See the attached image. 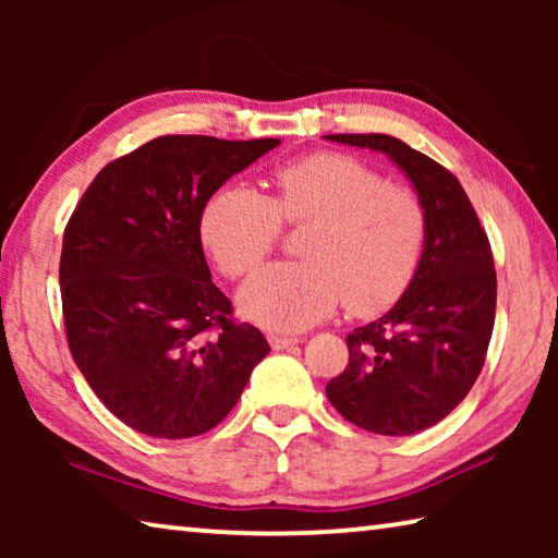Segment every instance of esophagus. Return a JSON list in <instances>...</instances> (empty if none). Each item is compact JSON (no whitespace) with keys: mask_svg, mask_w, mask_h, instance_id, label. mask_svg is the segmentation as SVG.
Masks as SVG:
<instances>
[{"mask_svg":"<svg viewBox=\"0 0 558 558\" xmlns=\"http://www.w3.org/2000/svg\"><path fill=\"white\" fill-rule=\"evenodd\" d=\"M268 342H270V347L276 349V352H282V349H290V347H295L300 339L298 337H282V335H270L268 337Z\"/></svg>","mask_w":558,"mask_h":558,"instance_id":"obj_1","label":"esophagus"}]
</instances>
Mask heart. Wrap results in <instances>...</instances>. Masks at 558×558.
Masks as SVG:
<instances>
[{
    "instance_id": "obj_1",
    "label": "heart",
    "mask_w": 558,
    "mask_h": 558,
    "mask_svg": "<svg viewBox=\"0 0 558 558\" xmlns=\"http://www.w3.org/2000/svg\"><path fill=\"white\" fill-rule=\"evenodd\" d=\"M272 184V202L251 184H223L199 214L204 248L231 278L268 256L280 216L315 221L302 248L310 260L276 263L245 282L239 295L245 319L298 332L323 323L344 300L354 315H376L409 290L426 243V214L413 192L335 153L282 165Z\"/></svg>"
}]
</instances>
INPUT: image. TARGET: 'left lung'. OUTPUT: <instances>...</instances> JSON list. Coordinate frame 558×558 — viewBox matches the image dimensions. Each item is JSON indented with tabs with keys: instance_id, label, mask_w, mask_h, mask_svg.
<instances>
[{
	"instance_id": "1",
	"label": "left lung",
	"mask_w": 558,
	"mask_h": 558,
	"mask_svg": "<svg viewBox=\"0 0 558 558\" xmlns=\"http://www.w3.org/2000/svg\"><path fill=\"white\" fill-rule=\"evenodd\" d=\"M325 140L389 157L426 214V243L409 290L384 317L347 337V369L325 389L354 426L413 436L446 418L483 369L497 305L493 251L446 167L391 135Z\"/></svg>"
}]
</instances>
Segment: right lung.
Segmentation results:
<instances>
[{"label": "right lung", "mask_w": 558, "mask_h": 558, "mask_svg": "<svg viewBox=\"0 0 558 558\" xmlns=\"http://www.w3.org/2000/svg\"><path fill=\"white\" fill-rule=\"evenodd\" d=\"M280 140L165 135L110 162L63 233L61 298L71 354L125 426L192 438L226 418L270 352L235 325L211 282L199 214Z\"/></svg>", "instance_id": "1"}]
</instances>
